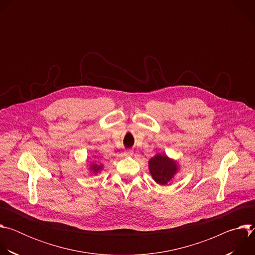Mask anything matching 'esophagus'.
I'll return each instance as SVG.
<instances>
[{"mask_svg":"<svg viewBox=\"0 0 255 255\" xmlns=\"http://www.w3.org/2000/svg\"><path fill=\"white\" fill-rule=\"evenodd\" d=\"M124 155H125V156H131V155H133V150H132V149H126V150L124 151Z\"/></svg>","mask_w":255,"mask_h":255,"instance_id":"34e87169","label":"esophagus"}]
</instances>
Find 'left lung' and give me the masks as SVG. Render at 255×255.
<instances>
[{"label":"left lung","mask_w":255,"mask_h":255,"mask_svg":"<svg viewBox=\"0 0 255 255\" xmlns=\"http://www.w3.org/2000/svg\"><path fill=\"white\" fill-rule=\"evenodd\" d=\"M149 172L156 184L167 185L179 171L178 161L170 158L164 153H156L148 161Z\"/></svg>","instance_id":"8db88e82"}]
</instances>
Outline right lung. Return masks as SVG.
Instances as JSON below:
<instances>
[{"label": "right lung", "instance_id": "add662e5", "mask_svg": "<svg viewBox=\"0 0 255 255\" xmlns=\"http://www.w3.org/2000/svg\"><path fill=\"white\" fill-rule=\"evenodd\" d=\"M104 169V164L101 162H97V161H92L89 164V172L91 174H98L100 173L102 170Z\"/></svg>", "mask_w": 255, "mask_h": 255}]
</instances>
